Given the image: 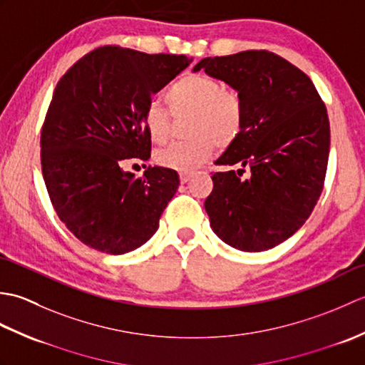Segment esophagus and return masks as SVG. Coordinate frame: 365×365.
<instances>
[{
	"label": "esophagus",
	"mask_w": 365,
	"mask_h": 365,
	"mask_svg": "<svg viewBox=\"0 0 365 365\" xmlns=\"http://www.w3.org/2000/svg\"><path fill=\"white\" fill-rule=\"evenodd\" d=\"M192 177L191 173H180V183H187L190 182V178Z\"/></svg>",
	"instance_id": "34e87169"
}]
</instances>
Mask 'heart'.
I'll return each instance as SVG.
<instances>
[{"label":"heart","mask_w":365,"mask_h":365,"mask_svg":"<svg viewBox=\"0 0 365 365\" xmlns=\"http://www.w3.org/2000/svg\"><path fill=\"white\" fill-rule=\"evenodd\" d=\"M166 102L175 118L191 115L188 143H174L157 152V163L177 173H191L205 163L215 145L227 147L243 127V103L235 91L204 73H192L174 83ZM144 127L153 143L163 144L170 135V114L158 103H150L144 114Z\"/></svg>","instance_id":"obj_1"}]
</instances>
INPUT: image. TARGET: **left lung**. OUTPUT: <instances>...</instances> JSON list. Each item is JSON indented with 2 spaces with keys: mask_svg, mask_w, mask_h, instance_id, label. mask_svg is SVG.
<instances>
[{
  "mask_svg": "<svg viewBox=\"0 0 365 365\" xmlns=\"http://www.w3.org/2000/svg\"><path fill=\"white\" fill-rule=\"evenodd\" d=\"M234 89L243 127L215 165L240 169L212 175L205 199L212 230L246 252L290 238L319 200L329 157L327 106L311 78L267 50L205 58L192 67ZM243 167L252 174L243 179Z\"/></svg>",
  "mask_w": 365,
  "mask_h": 365,
  "instance_id": "8db88e82",
  "label": "left lung"
}]
</instances>
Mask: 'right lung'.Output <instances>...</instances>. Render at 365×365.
<instances>
[{
    "instance_id": "1",
    "label": "right lung",
    "mask_w": 365,
    "mask_h": 365,
    "mask_svg": "<svg viewBox=\"0 0 365 365\" xmlns=\"http://www.w3.org/2000/svg\"><path fill=\"white\" fill-rule=\"evenodd\" d=\"M191 61L102 46L56 84L42 127V174L59 220L92 250L127 254L158 230L180 185L178 174L149 166L138 178L122 163L149 160L144 114L150 97Z\"/></svg>"
}]
</instances>
